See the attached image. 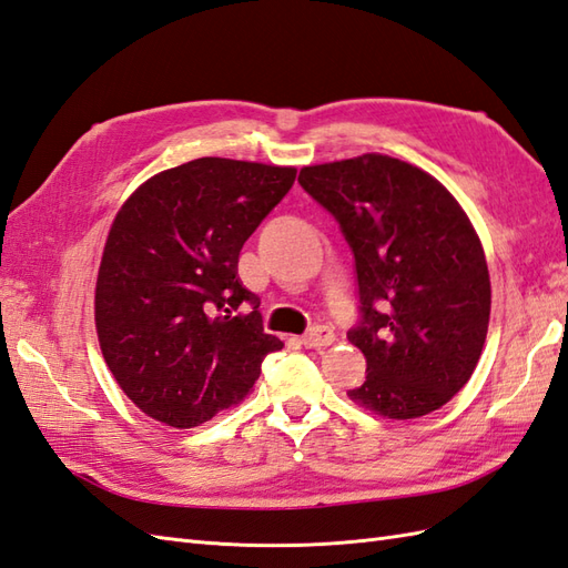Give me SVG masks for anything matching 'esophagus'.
<instances>
[{
  "instance_id": "esophagus-1",
  "label": "esophagus",
  "mask_w": 568,
  "mask_h": 568,
  "mask_svg": "<svg viewBox=\"0 0 568 568\" xmlns=\"http://www.w3.org/2000/svg\"><path fill=\"white\" fill-rule=\"evenodd\" d=\"M333 341H336V333H333L328 326H314L300 338L304 347H324V345H331Z\"/></svg>"
}]
</instances>
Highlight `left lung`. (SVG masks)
Instances as JSON below:
<instances>
[{
  "label": "left lung",
  "mask_w": 568,
  "mask_h": 568,
  "mask_svg": "<svg viewBox=\"0 0 568 568\" xmlns=\"http://www.w3.org/2000/svg\"><path fill=\"white\" fill-rule=\"evenodd\" d=\"M297 182L355 256L359 322L347 341L367 376L347 396L390 419L439 410L468 384L489 326V271L468 215L432 174L382 153L302 168Z\"/></svg>",
  "instance_id": "obj_1"
}]
</instances>
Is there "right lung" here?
I'll use <instances>...</instances> for the list:
<instances>
[{
    "instance_id": "obj_1",
    "label": "right lung",
    "mask_w": 568,
    "mask_h": 568,
    "mask_svg": "<svg viewBox=\"0 0 568 568\" xmlns=\"http://www.w3.org/2000/svg\"><path fill=\"white\" fill-rule=\"evenodd\" d=\"M295 174L196 158L143 182L114 217L95 285L98 341L129 400L158 423H209L244 400L283 347L237 261Z\"/></svg>"
}]
</instances>
